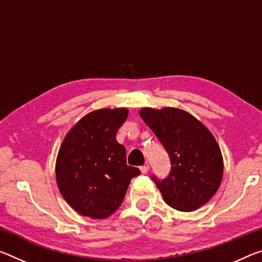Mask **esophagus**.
<instances>
[{
  "label": "esophagus",
  "mask_w": 262,
  "mask_h": 262,
  "mask_svg": "<svg viewBox=\"0 0 262 262\" xmlns=\"http://www.w3.org/2000/svg\"><path fill=\"white\" fill-rule=\"evenodd\" d=\"M140 170H141V172H142V173H147L149 171V164L142 165V167L140 168Z\"/></svg>",
  "instance_id": "esophagus-1"
}]
</instances>
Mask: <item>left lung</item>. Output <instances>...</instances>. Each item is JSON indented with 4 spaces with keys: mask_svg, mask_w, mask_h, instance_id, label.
I'll list each match as a JSON object with an SVG mask.
<instances>
[{
    "mask_svg": "<svg viewBox=\"0 0 262 262\" xmlns=\"http://www.w3.org/2000/svg\"><path fill=\"white\" fill-rule=\"evenodd\" d=\"M140 116L155 133L171 161V171L156 185L172 209L191 212L206 204L223 181L222 150L212 133L186 111L144 107Z\"/></svg>",
    "mask_w": 262,
    "mask_h": 262,
    "instance_id": "left-lung-1",
    "label": "left lung"
}]
</instances>
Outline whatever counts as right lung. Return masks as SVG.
<instances>
[{"label": "right lung", "mask_w": 262, "mask_h": 262, "mask_svg": "<svg viewBox=\"0 0 262 262\" xmlns=\"http://www.w3.org/2000/svg\"><path fill=\"white\" fill-rule=\"evenodd\" d=\"M127 108L91 112L70 129L56 160L61 196L79 214L106 219L121 205L138 168L126 163V149L115 136Z\"/></svg>", "instance_id": "1"}]
</instances>
